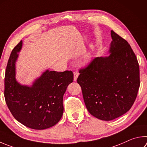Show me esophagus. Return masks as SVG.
<instances>
[{"instance_id": "obj_1", "label": "esophagus", "mask_w": 147, "mask_h": 147, "mask_svg": "<svg viewBox=\"0 0 147 147\" xmlns=\"http://www.w3.org/2000/svg\"><path fill=\"white\" fill-rule=\"evenodd\" d=\"M78 75H79V73H78L77 71H74V81H76L77 78H78Z\"/></svg>"}]
</instances>
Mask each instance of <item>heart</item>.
<instances>
[{
	"instance_id": "heart-1",
	"label": "heart",
	"mask_w": 147,
	"mask_h": 147,
	"mask_svg": "<svg viewBox=\"0 0 147 147\" xmlns=\"http://www.w3.org/2000/svg\"><path fill=\"white\" fill-rule=\"evenodd\" d=\"M90 59H91V55L89 54L86 56V57L85 58L84 62H83V64H84V65L87 64V63L90 62Z\"/></svg>"
}]
</instances>
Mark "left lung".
Segmentation results:
<instances>
[{
	"instance_id": "obj_1",
	"label": "left lung",
	"mask_w": 147,
	"mask_h": 147,
	"mask_svg": "<svg viewBox=\"0 0 147 147\" xmlns=\"http://www.w3.org/2000/svg\"><path fill=\"white\" fill-rule=\"evenodd\" d=\"M111 34V54L94 58L80 69L77 79L88 111L104 121L129 111L140 85L139 63L131 47L114 31Z\"/></svg>"
}]
</instances>
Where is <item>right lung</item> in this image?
I'll use <instances>...</instances> for the list:
<instances>
[{
    "mask_svg": "<svg viewBox=\"0 0 147 147\" xmlns=\"http://www.w3.org/2000/svg\"><path fill=\"white\" fill-rule=\"evenodd\" d=\"M22 46L13 49L4 78V98L13 117L30 129L43 130L54 126L63 114V96L73 81L71 71L46 70L31 86L22 85L15 78V63Z\"/></svg>",
    "mask_w": 147,
    "mask_h": 147,
    "instance_id": "add662e5",
    "label": "right lung"
}]
</instances>
